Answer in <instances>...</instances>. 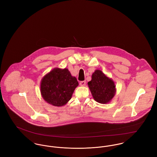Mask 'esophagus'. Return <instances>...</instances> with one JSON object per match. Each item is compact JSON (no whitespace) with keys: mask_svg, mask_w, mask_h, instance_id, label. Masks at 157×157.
<instances>
[{"mask_svg":"<svg viewBox=\"0 0 157 157\" xmlns=\"http://www.w3.org/2000/svg\"><path fill=\"white\" fill-rule=\"evenodd\" d=\"M80 86H84L86 85V81H81V82H80Z\"/></svg>","mask_w":157,"mask_h":157,"instance_id":"obj_1","label":"esophagus"}]
</instances>
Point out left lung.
Instances as JSON below:
<instances>
[{
	"mask_svg": "<svg viewBox=\"0 0 157 157\" xmlns=\"http://www.w3.org/2000/svg\"><path fill=\"white\" fill-rule=\"evenodd\" d=\"M88 84L93 98L98 103H107L112 100L115 95L114 82L100 70H96L92 74V80Z\"/></svg>",
	"mask_w": 157,
	"mask_h": 157,
	"instance_id": "left-lung-1",
	"label": "left lung"
}]
</instances>
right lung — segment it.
I'll list each match as a JSON object with an SVG mask.
<instances>
[{
	"mask_svg": "<svg viewBox=\"0 0 157 157\" xmlns=\"http://www.w3.org/2000/svg\"><path fill=\"white\" fill-rule=\"evenodd\" d=\"M78 85L77 78L71 75L67 69L56 68L42 80L40 92L47 103L55 106H62L71 98Z\"/></svg>",
	"mask_w": 157,
	"mask_h": 157,
	"instance_id": "1",
	"label": "right lung"
}]
</instances>
